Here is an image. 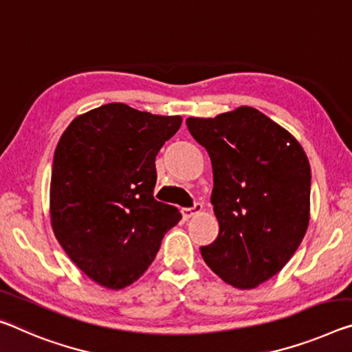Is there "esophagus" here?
Wrapping results in <instances>:
<instances>
[{
    "instance_id": "esophagus-1",
    "label": "esophagus",
    "mask_w": 352,
    "mask_h": 352,
    "mask_svg": "<svg viewBox=\"0 0 352 352\" xmlns=\"http://www.w3.org/2000/svg\"><path fill=\"white\" fill-rule=\"evenodd\" d=\"M200 211H202V205L194 204L191 208H183L182 210V214H183V217H185V219H189V217L196 216L197 213H200Z\"/></svg>"
}]
</instances>
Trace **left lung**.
<instances>
[{
  "mask_svg": "<svg viewBox=\"0 0 352 352\" xmlns=\"http://www.w3.org/2000/svg\"><path fill=\"white\" fill-rule=\"evenodd\" d=\"M186 125L210 155L219 222V235L200 254L222 280L255 288L288 263L305 235L309 160L287 130L250 106L214 119L188 117Z\"/></svg>",
  "mask_w": 352,
  "mask_h": 352,
  "instance_id": "8db88e82",
  "label": "left lung"
}]
</instances>
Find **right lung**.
<instances>
[{"instance_id":"obj_1","label":"right lung","mask_w":352,"mask_h":352,"mask_svg":"<svg viewBox=\"0 0 352 352\" xmlns=\"http://www.w3.org/2000/svg\"><path fill=\"white\" fill-rule=\"evenodd\" d=\"M180 125V116L109 103L78 116L59 139L50 186L54 236L102 287L138 280L182 219L153 197L156 155Z\"/></svg>"}]
</instances>
